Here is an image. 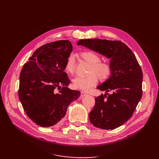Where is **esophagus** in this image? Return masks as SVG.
I'll list each match as a JSON object with an SVG mask.
<instances>
[{
  "mask_svg": "<svg viewBox=\"0 0 159 159\" xmlns=\"http://www.w3.org/2000/svg\"><path fill=\"white\" fill-rule=\"evenodd\" d=\"M86 95H87V93H86L85 91H81V95L82 96V97H85Z\"/></svg>",
  "mask_w": 159,
  "mask_h": 159,
  "instance_id": "esophagus-1",
  "label": "esophagus"
}]
</instances>
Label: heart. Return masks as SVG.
Instances as JSON below:
<instances>
[{
    "instance_id": "1",
    "label": "heart",
    "mask_w": 159,
    "mask_h": 159,
    "mask_svg": "<svg viewBox=\"0 0 159 159\" xmlns=\"http://www.w3.org/2000/svg\"><path fill=\"white\" fill-rule=\"evenodd\" d=\"M80 56L81 59L89 64L86 76L76 77L73 80V86L78 89L87 91L98 82V76L101 80H107L111 72L109 64L101 61L100 56L94 52L85 51L81 52ZM65 71L70 75H73L75 71V60L73 55L68 57L65 64Z\"/></svg>"
}]
</instances>
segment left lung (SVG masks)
<instances>
[{
	"mask_svg": "<svg viewBox=\"0 0 159 159\" xmlns=\"http://www.w3.org/2000/svg\"><path fill=\"white\" fill-rule=\"evenodd\" d=\"M77 44L110 59L111 76L97 88L112 93L95 98V104L89 117L96 127L116 129L131 117L142 98L141 66L132 50L121 41L95 38L80 40Z\"/></svg>",
	"mask_w": 159,
	"mask_h": 159,
	"instance_id": "left-lung-1",
	"label": "left lung"
}]
</instances>
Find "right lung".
<instances>
[{"label":"right lung","mask_w":159,"mask_h":159,"mask_svg":"<svg viewBox=\"0 0 159 159\" xmlns=\"http://www.w3.org/2000/svg\"><path fill=\"white\" fill-rule=\"evenodd\" d=\"M71 51L69 40L48 43L34 52L21 70L19 99L27 116L38 125L59 123L70 104L80 97L79 91L67 87L70 81L65 64Z\"/></svg>","instance_id":"obj_1"}]
</instances>
